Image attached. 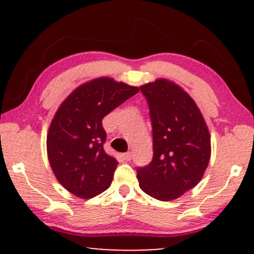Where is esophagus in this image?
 Segmentation results:
<instances>
[{"label":"esophagus","instance_id":"1","mask_svg":"<svg viewBox=\"0 0 254 254\" xmlns=\"http://www.w3.org/2000/svg\"><path fill=\"white\" fill-rule=\"evenodd\" d=\"M123 157H124L125 161H130L131 157H133V154H131L130 151L125 152V154H123Z\"/></svg>","mask_w":254,"mask_h":254}]
</instances>
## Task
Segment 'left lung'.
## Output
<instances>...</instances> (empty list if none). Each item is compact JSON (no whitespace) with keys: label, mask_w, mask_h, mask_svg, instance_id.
I'll return each instance as SVG.
<instances>
[{"label":"left lung","mask_w":254,"mask_h":254,"mask_svg":"<svg viewBox=\"0 0 254 254\" xmlns=\"http://www.w3.org/2000/svg\"><path fill=\"white\" fill-rule=\"evenodd\" d=\"M152 127L151 162L137 168L141 190L161 201L175 200L202 178L210 158V135L194 100L168 79L140 86Z\"/></svg>","instance_id":"8db88e82"}]
</instances>
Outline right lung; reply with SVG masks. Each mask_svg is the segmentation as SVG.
<instances>
[{
    "label": "right lung",
    "instance_id": "add662e5",
    "mask_svg": "<svg viewBox=\"0 0 254 254\" xmlns=\"http://www.w3.org/2000/svg\"><path fill=\"white\" fill-rule=\"evenodd\" d=\"M138 90L100 77L78 86L59 107L48 129V161L59 183L76 196L93 197L110 187L118 162L104 150L103 119Z\"/></svg>",
    "mask_w": 254,
    "mask_h": 254
}]
</instances>
